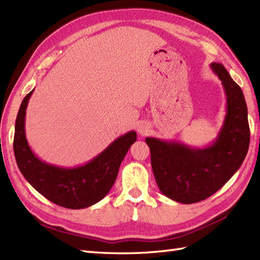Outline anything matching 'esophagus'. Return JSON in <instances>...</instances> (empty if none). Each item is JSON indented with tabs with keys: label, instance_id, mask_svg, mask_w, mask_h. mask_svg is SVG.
Returning a JSON list of instances; mask_svg holds the SVG:
<instances>
[{
	"label": "esophagus",
	"instance_id": "esophagus-1",
	"mask_svg": "<svg viewBox=\"0 0 260 260\" xmlns=\"http://www.w3.org/2000/svg\"><path fill=\"white\" fill-rule=\"evenodd\" d=\"M148 129H149L148 125H147V124H144V123L139 124L138 127H137V131H138V133H139V134H141V135H146V134H147Z\"/></svg>",
	"mask_w": 260,
	"mask_h": 260
}]
</instances>
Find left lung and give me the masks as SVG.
Masks as SVG:
<instances>
[{"mask_svg":"<svg viewBox=\"0 0 260 260\" xmlns=\"http://www.w3.org/2000/svg\"><path fill=\"white\" fill-rule=\"evenodd\" d=\"M211 68L226 94V116L214 143L199 149L154 137L145 139L158 188L183 204L202 201L221 189L241 167L249 147L247 105L241 86L222 63L213 62Z\"/></svg>","mask_w":260,"mask_h":260,"instance_id":"8db88e82","label":"left lung"}]
</instances>
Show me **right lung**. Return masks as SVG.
<instances>
[{
  "label": "right lung",
  "mask_w": 260,
  "mask_h": 260,
  "mask_svg": "<svg viewBox=\"0 0 260 260\" xmlns=\"http://www.w3.org/2000/svg\"><path fill=\"white\" fill-rule=\"evenodd\" d=\"M31 93L24 98L18 110L13 143L22 175L42 196L63 208L79 210L101 201L114 184L125 155L136 142V133L132 131L116 138L101 154L80 167L61 168L46 164L34 155L25 135V114Z\"/></svg>",
  "instance_id": "right-lung-1"
}]
</instances>
